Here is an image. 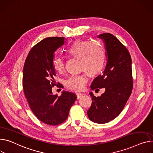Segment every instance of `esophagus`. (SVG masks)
Returning <instances> with one entry per match:
<instances>
[{"mask_svg":"<svg viewBox=\"0 0 153 153\" xmlns=\"http://www.w3.org/2000/svg\"><path fill=\"white\" fill-rule=\"evenodd\" d=\"M76 95H77V98H79L80 97H81L84 95V94L81 93V92H76Z\"/></svg>","mask_w":153,"mask_h":153,"instance_id":"esophagus-1","label":"esophagus"}]
</instances>
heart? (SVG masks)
Instances as JSON below:
<instances>
[{
    "mask_svg": "<svg viewBox=\"0 0 153 153\" xmlns=\"http://www.w3.org/2000/svg\"><path fill=\"white\" fill-rule=\"evenodd\" d=\"M66 53L71 58L79 60V69L87 73L90 76H95L103 71L106 52L102 45L90 40H76L66 49ZM52 65L56 72L62 74L65 70L63 60L60 58L53 59ZM85 74L70 76L66 81V87L72 90H82L87 83Z\"/></svg>",
    "mask_w": 153,
    "mask_h": 153,
    "instance_id": "b5f03b06",
    "label": "heart"
}]
</instances>
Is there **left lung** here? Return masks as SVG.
<instances>
[{"label": "left lung", "instance_id": "left-lung-1", "mask_svg": "<svg viewBox=\"0 0 153 153\" xmlns=\"http://www.w3.org/2000/svg\"><path fill=\"white\" fill-rule=\"evenodd\" d=\"M98 37L105 43L108 62L103 73L94 80L90 87L95 91L105 88V91L97 97L90 93L92 103L87 116L94 123L105 124L119 116L131 94V58L127 48L113 34L104 33Z\"/></svg>", "mask_w": 153, "mask_h": 153}]
</instances>
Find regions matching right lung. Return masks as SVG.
<instances>
[{"instance_id":"right-lung-1","label":"right lung","mask_w":153,"mask_h":153,"mask_svg":"<svg viewBox=\"0 0 153 153\" xmlns=\"http://www.w3.org/2000/svg\"><path fill=\"white\" fill-rule=\"evenodd\" d=\"M65 39L50 37L36 44L29 52L23 68V87L29 106L39 120L50 126L64 123L77 98L71 91H63L60 96L52 93L56 85L52 65L54 52L64 44ZM56 87L63 86L58 83Z\"/></svg>"}]
</instances>
